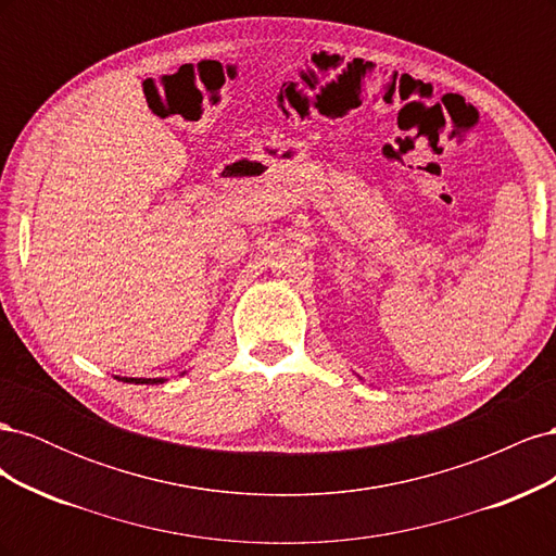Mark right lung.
I'll use <instances>...</instances> for the list:
<instances>
[{"mask_svg":"<svg viewBox=\"0 0 556 556\" xmlns=\"http://www.w3.org/2000/svg\"><path fill=\"white\" fill-rule=\"evenodd\" d=\"M123 382H137V384H155V382H164L162 378H117Z\"/></svg>","mask_w":556,"mask_h":556,"instance_id":"right-lung-1","label":"right lung"}]
</instances>
